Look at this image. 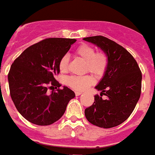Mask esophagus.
Listing matches in <instances>:
<instances>
[{
    "instance_id": "obj_1",
    "label": "esophagus",
    "mask_w": 155,
    "mask_h": 155,
    "mask_svg": "<svg viewBox=\"0 0 155 155\" xmlns=\"http://www.w3.org/2000/svg\"><path fill=\"white\" fill-rule=\"evenodd\" d=\"M81 92H78V91H77V92H75V95L76 96H80L81 94Z\"/></svg>"
}]
</instances>
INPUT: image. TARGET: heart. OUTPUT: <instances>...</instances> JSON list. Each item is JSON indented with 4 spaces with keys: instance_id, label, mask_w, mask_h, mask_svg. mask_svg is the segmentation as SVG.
<instances>
[{
    "instance_id": "b5f03b06",
    "label": "heart",
    "mask_w": 155,
    "mask_h": 155,
    "mask_svg": "<svg viewBox=\"0 0 155 155\" xmlns=\"http://www.w3.org/2000/svg\"><path fill=\"white\" fill-rule=\"evenodd\" d=\"M77 55L81 58L86 62L85 70L93 73L97 77H102L108 70L109 58L108 54L104 51L96 52V50L92 46L83 43L77 47L74 51ZM70 57L68 54H64L58 62V68L62 73H66L69 70ZM67 85L77 91H83L88 89L94 83V78L91 74L84 76L69 77L66 80Z\"/></svg>"
}]
</instances>
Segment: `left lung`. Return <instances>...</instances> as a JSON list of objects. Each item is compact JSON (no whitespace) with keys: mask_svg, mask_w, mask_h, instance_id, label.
I'll use <instances>...</instances> for the list:
<instances>
[{"mask_svg":"<svg viewBox=\"0 0 155 155\" xmlns=\"http://www.w3.org/2000/svg\"><path fill=\"white\" fill-rule=\"evenodd\" d=\"M105 52L109 58L108 70L96 89L94 103L85 108V115L95 126L110 128L124 122L132 113L140 97L142 73L131 54L125 48L102 35L84 38ZM104 95L107 97L102 99Z\"/></svg>","mask_w":155,"mask_h":155,"instance_id":"left-lung-1","label":"left lung"}]
</instances>
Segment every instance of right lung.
Masks as SVG:
<instances>
[{
	"label": "right lung",
	"instance_id": "obj_1",
	"mask_svg": "<svg viewBox=\"0 0 155 155\" xmlns=\"http://www.w3.org/2000/svg\"><path fill=\"white\" fill-rule=\"evenodd\" d=\"M75 39L48 38L28 47L12 64L8 74L11 98L20 114L34 124L46 126L58 120L74 91L55 79L58 62ZM54 87L51 94L47 90Z\"/></svg>",
	"mask_w": 155,
	"mask_h": 155
}]
</instances>
